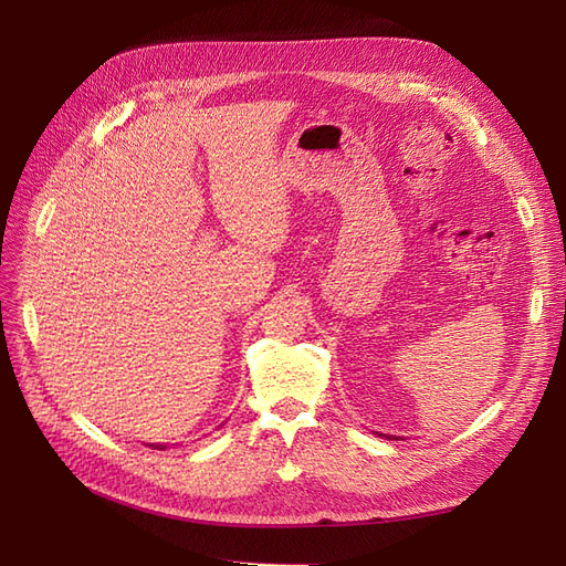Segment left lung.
<instances>
[{"mask_svg":"<svg viewBox=\"0 0 566 566\" xmlns=\"http://www.w3.org/2000/svg\"><path fill=\"white\" fill-rule=\"evenodd\" d=\"M387 439H389V437H387ZM394 439H397V437H394Z\"/></svg>","mask_w":566,"mask_h":566,"instance_id":"left-lung-1","label":"left lung"}]
</instances>
